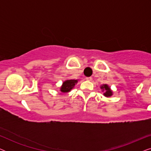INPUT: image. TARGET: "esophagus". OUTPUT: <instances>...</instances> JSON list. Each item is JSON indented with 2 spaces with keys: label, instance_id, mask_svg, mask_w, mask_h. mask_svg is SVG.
Wrapping results in <instances>:
<instances>
[{
  "label": "esophagus",
  "instance_id": "esophagus-1",
  "mask_svg": "<svg viewBox=\"0 0 151 151\" xmlns=\"http://www.w3.org/2000/svg\"><path fill=\"white\" fill-rule=\"evenodd\" d=\"M86 80H88V81H91V80H93V78L91 77H86Z\"/></svg>",
  "mask_w": 151,
  "mask_h": 151
}]
</instances>
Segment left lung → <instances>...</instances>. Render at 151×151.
Wrapping results in <instances>:
<instances>
[{"instance_id":"left-lung-1","label":"left lung","mask_w":151,"mask_h":151,"mask_svg":"<svg viewBox=\"0 0 151 151\" xmlns=\"http://www.w3.org/2000/svg\"><path fill=\"white\" fill-rule=\"evenodd\" d=\"M101 89H102V92L104 91V93L103 95L105 97H107V98H109V97L113 96V91L111 89L110 86H109L108 84H102V85L100 86Z\"/></svg>"}]
</instances>
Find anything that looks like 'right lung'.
<instances>
[{
  "label": "right lung",
  "mask_w": 151,
  "mask_h": 151,
  "mask_svg": "<svg viewBox=\"0 0 151 151\" xmlns=\"http://www.w3.org/2000/svg\"><path fill=\"white\" fill-rule=\"evenodd\" d=\"M78 80H67L63 82V84L60 88V91L62 93L70 92L78 83Z\"/></svg>",
  "instance_id": "right-lung-1"
}]
</instances>
